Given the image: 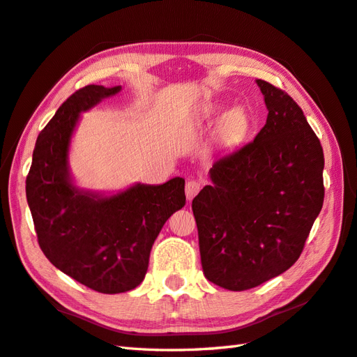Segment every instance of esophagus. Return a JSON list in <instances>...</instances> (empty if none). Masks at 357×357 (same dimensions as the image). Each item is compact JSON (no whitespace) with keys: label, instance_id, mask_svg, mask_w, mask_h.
<instances>
[{"label":"esophagus","instance_id":"1","mask_svg":"<svg viewBox=\"0 0 357 357\" xmlns=\"http://www.w3.org/2000/svg\"><path fill=\"white\" fill-rule=\"evenodd\" d=\"M202 184L199 183V181L196 179H188L187 184H185V196L188 201H192L196 195H198V192L201 190Z\"/></svg>","mask_w":357,"mask_h":357}]
</instances>
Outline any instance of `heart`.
I'll list each match as a JSON object with an SVG mask.
<instances>
[{
  "label": "heart",
  "instance_id": "heart-1",
  "mask_svg": "<svg viewBox=\"0 0 357 357\" xmlns=\"http://www.w3.org/2000/svg\"><path fill=\"white\" fill-rule=\"evenodd\" d=\"M222 109L221 102H210L206 109L207 115H213V113ZM245 115L241 109H231L222 116L221 123H219V136L224 141H233L236 139L242 132L245 130Z\"/></svg>",
  "mask_w": 357,
  "mask_h": 357
}]
</instances>
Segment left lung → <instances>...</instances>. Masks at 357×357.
<instances>
[{
  "instance_id": "1",
  "label": "left lung",
  "mask_w": 357,
  "mask_h": 357,
  "mask_svg": "<svg viewBox=\"0 0 357 357\" xmlns=\"http://www.w3.org/2000/svg\"><path fill=\"white\" fill-rule=\"evenodd\" d=\"M267 123L247 146L218 158L192 202L204 275L244 291L299 259L324 204V151L290 95L256 79Z\"/></svg>"
}]
</instances>
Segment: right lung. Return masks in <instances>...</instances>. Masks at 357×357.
<instances>
[{
  "label": "right lung",
  "instance_id": "add662e5",
  "mask_svg": "<svg viewBox=\"0 0 357 357\" xmlns=\"http://www.w3.org/2000/svg\"><path fill=\"white\" fill-rule=\"evenodd\" d=\"M121 86H86L58 109L38 135L26 196L45 257L79 284L105 294L138 287L150 250L174 211L185 206L183 178L135 184L112 196L81 190L69 172L70 139L81 112L116 95Z\"/></svg>",
  "mask_w": 357,
  "mask_h": 357
}]
</instances>
